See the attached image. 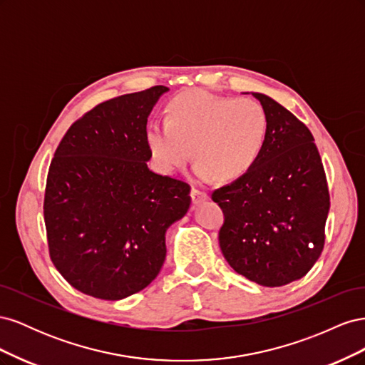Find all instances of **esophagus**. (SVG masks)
I'll return each instance as SVG.
<instances>
[{"label": "esophagus", "instance_id": "1", "mask_svg": "<svg viewBox=\"0 0 365 365\" xmlns=\"http://www.w3.org/2000/svg\"><path fill=\"white\" fill-rule=\"evenodd\" d=\"M207 197H208L207 192L200 190V189H196V187H193V189H192V201H193L195 205L196 204H201L202 201L207 200Z\"/></svg>", "mask_w": 365, "mask_h": 365}]
</instances>
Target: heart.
Returning a JSON list of instances; mask_svg holds the SVG:
<instances>
[{
	"mask_svg": "<svg viewBox=\"0 0 365 365\" xmlns=\"http://www.w3.org/2000/svg\"><path fill=\"white\" fill-rule=\"evenodd\" d=\"M269 118L252 98L220 97L208 91H190L172 98L165 121L148 128L152 157L165 172L189 163L192 148L197 175L236 180L245 175L264 148Z\"/></svg>",
	"mask_w": 365,
	"mask_h": 365,
	"instance_id": "obj_1",
	"label": "heart"
}]
</instances>
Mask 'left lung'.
Instances as JSON below:
<instances>
[{"instance_id": "left-lung-1", "label": "left lung", "mask_w": 365, "mask_h": 365, "mask_svg": "<svg viewBox=\"0 0 365 365\" xmlns=\"http://www.w3.org/2000/svg\"><path fill=\"white\" fill-rule=\"evenodd\" d=\"M269 118L256 164L212 193L222 208L219 245L228 264L275 288L302 279L324 248L327 180L311 130L271 97L252 93Z\"/></svg>"}]
</instances>
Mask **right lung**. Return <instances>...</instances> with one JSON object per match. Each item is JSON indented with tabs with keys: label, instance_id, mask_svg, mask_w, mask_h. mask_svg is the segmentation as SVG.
<instances>
[{
	"label": "right lung",
	"instance_id": "add662e5",
	"mask_svg": "<svg viewBox=\"0 0 365 365\" xmlns=\"http://www.w3.org/2000/svg\"><path fill=\"white\" fill-rule=\"evenodd\" d=\"M168 86L94 106L67 130L46 196L48 252L73 288L121 300L157 277L165 230L190 207V185L149 170L148 117Z\"/></svg>",
	"mask_w": 365,
	"mask_h": 365
}]
</instances>
